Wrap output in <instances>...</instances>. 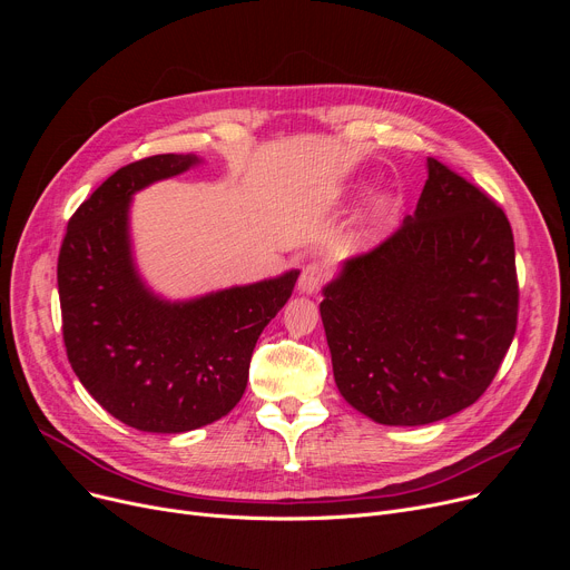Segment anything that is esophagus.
<instances>
[{
	"instance_id": "obj_1",
	"label": "esophagus",
	"mask_w": 570,
	"mask_h": 570,
	"mask_svg": "<svg viewBox=\"0 0 570 570\" xmlns=\"http://www.w3.org/2000/svg\"><path fill=\"white\" fill-rule=\"evenodd\" d=\"M325 284V267L316 261L307 263L301 273V279H297V288L303 293H316Z\"/></svg>"
}]
</instances>
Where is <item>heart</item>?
<instances>
[{"mask_svg": "<svg viewBox=\"0 0 570 570\" xmlns=\"http://www.w3.org/2000/svg\"><path fill=\"white\" fill-rule=\"evenodd\" d=\"M395 213H397V200L391 194H381L372 200L367 209V224L372 228H381L395 217Z\"/></svg>", "mask_w": 570, "mask_h": 570, "instance_id": "b5f03b06", "label": "heart"}]
</instances>
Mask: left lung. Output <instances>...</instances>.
I'll return each instance as SVG.
<instances>
[{"instance_id": "1", "label": "left lung", "mask_w": 570, "mask_h": 570, "mask_svg": "<svg viewBox=\"0 0 570 570\" xmlns=\"http://www.w3.org/2000/svg\"><path fill=\"white\" fill-rule=\"evenodd\" d=\"M428 168L415 213L323 288L335 383L381 425H428L471 406L518 327L508 217L439 159Z\"/></svg>"}]
</instances>
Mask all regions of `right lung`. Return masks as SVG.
<instances>
[{"instance_id": "right-lung-1", "label": "right lung", "mask_w": 570, "mask_h": 570, "mask_svg": "<svg viewBox=\"0 0 570 570\" xmlns=\"http://www.w3.org/2000/svg\"><path fill=\"white\" fill-rule=\"evenodd\" d=\"M191 155H155L115 170L80 203L57 258L67 357L110 415L129 428L179 434L209 425L243 397L254 346L301 273L166 303L138 279L129 200L187 170Z\"/></svg>"}]
</instances>
